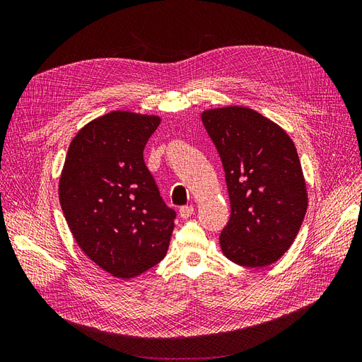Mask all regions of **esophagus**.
Wrapping results in <instances>:
<instances>
[{
    "mask_svg": "<svg viewBox=\"0 0 362 362\" xmlns=\"http://www.w3.org/2000/svg\"><path fill=\"white\" fill-rule=\"evenodd\" d=\"M193 213H194V208L192 205H185V206L180 208V216L182 218H189Z\"/></svg>",
    "mask_w": 362,
    "mask_h": 362,
    "instance_id": "obj_1",
    "label": "esophagus"
}]
</instances>
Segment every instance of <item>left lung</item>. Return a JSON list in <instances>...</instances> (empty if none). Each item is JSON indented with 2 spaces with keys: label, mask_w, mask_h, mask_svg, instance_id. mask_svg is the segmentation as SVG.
Returning <instances> with one entry per match:
<instances>
[{
  "label": "left lung",
  "mask_w": 362,
  "mask_h": 362,
  "mask_svg": "<svg viewBox=\"0 0 362 362\" xmlns=\"http://www.w3.org/2000/svg\"><path fill=\"white\" fill-rule=\"evenodd\" d=\"M201 117L231 201L218 237L223 255L238 266H270L293 245L308 206L298 151L286 131L252 108H213Z\"/></svg>",
  "instance_id": "1"
}]
</instances>
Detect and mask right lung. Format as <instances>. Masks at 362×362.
I'll return each mask as SVG.
<instances>
[{
  "mask_svg": "<svg viewBox=\"0 0 362 362\" xmlns=\"http://www.w3.org/2000/svg\"><path fill=\"white\" fill-rule=\"evenodd\" d=\"M158 116L112 112L71 141L59 184L71 233L95 264L131 279L164 258L177 217L164 204L144 149Z\"/></svg>",
  "mask_w": 362,
  "mask_h": 362,
  "instance_id": "add662e5",
  "label": "right lung"
}]
</instances>
